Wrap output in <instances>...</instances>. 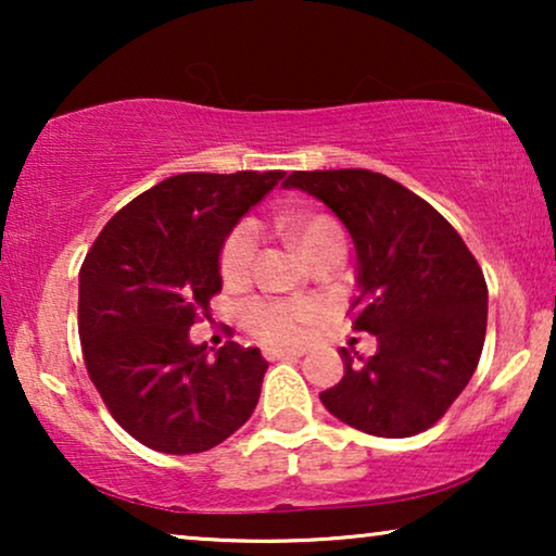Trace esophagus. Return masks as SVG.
<instances>
[{
    "label": "esophagus",
    "mask_w": 556,
    "mask_h": 556,
    "mask_svg": "<svg viewBox=\"0 0 556 556\" xmlns=\"http://www.w3.org/2000/svg\"><path fill=\"white\" fill-rule=\"evenodd\" d=\"M263 354L268 362H283V359H295V356H301V352H288V349H273V346L265 349Z\"/></svg>",
    "instance_id": "1"
}]
</instances>
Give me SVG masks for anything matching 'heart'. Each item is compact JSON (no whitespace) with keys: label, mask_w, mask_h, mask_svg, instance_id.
Segmentation results:
<instances>
[{"label":"heart","mask_w":556,"mask_h":556,"mask_svg":"<svg viewBox=\"0 0 556 556\" xmlns=\"http://www.w3.org/2000/svg\"><path fill=\"white\" fill-rule=\"evenodd\" d=\"M288 235L303 255L314 253L324 242L341 238L337 223L321 215H303L288 223ZM344 240V238H341ZM255 255V227L242 223L227 235L223 253H219V273L225 283H240L250 276ZM318 318V308L308 301H278V299H257L248 303L245 321L248 331L255 333L265 344L276 346H295L306 339L308 326Z\"/></svg>","instance_id":"heart-1"}]
</instances>
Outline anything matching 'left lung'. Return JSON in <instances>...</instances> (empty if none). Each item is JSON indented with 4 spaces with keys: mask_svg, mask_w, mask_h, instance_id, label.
<instances>
[{
    "mask_svg": "<svg viewBox=\"0 0 556 556\" xmlns=\"http://www.w3.org/2000/svg\"><path fill=\"white\" fill-rule=\"evenodd\" d=\"M283 187L316 197L352 235V326L377 337L369 359L341 349L344 377L321 392L324 407L379 438L432 428L481 359L489 288L476 257L435 207L384 174L293 172Z\"/></svg>",
    "mask_w": 556,
    "mask_h": 556,
    "instance_id": "1",
    "label": "left lung"
}]
</instances>
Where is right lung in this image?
<instances>
[{
	"label": "right lung",
	"mask_w": 556,
	"mask_h": 556,
	"mask_svg": "<svg viewBox=\"0 0 556 556\" xmlns=\"http://www.w3.org/2000/svg\"><path fill=\"white\" fill-rule=\"evenodd\" d=\"M286 172L159 181L98 235L80 268L78 331L88 375L116 422L159 453H204L248 422L268 362L189 339L223 288L227 235Z\"/></svg>",
	"instance_id": "add662e5"
}]
</instances>
